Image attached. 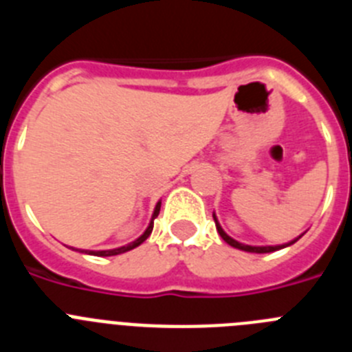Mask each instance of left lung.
Wrapping results in <instances>:
<instances>
[{
  "label": "left lung",
  "mask_w": 352,
  "mask_h": 352,
  "mask_svg": "<svg viewBox=\"0 0 352 352\" xmlns=\"http://www.w3.org/2000/svg\"><path fill=\"white\" fill-rule=\"evenodd\" d=\"M213 219H214V226H217V231H219V234L222 236L223 241H226L227 245H231V247L239 248V250H243V252H254V254H268V252L280 250V248H285V247H289V245L296 243L298 239L301 238V236H298L296 239H292V241H289V243H284V245H275V247H252V245L239 243V241H236V239H232L231 236L227 234V232L223 231L222 227H220V223H219V220H217V217H214V213H213Z\"/></svg>",
  "instance_id": "obj_1"
}]
</instances>
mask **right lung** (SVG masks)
Segmentation results:
<instances>
[{
    "mask_svg": "<svg viewBox=\"0 0 352 352\" xmlns=\"http://www.w3.org/2000/svg\"><path fill=\"white\" fill-rule=\"evenodd\" d=\"M160 201L157 203V206H155V211H153V217H151V222H149L148 229H146L144 232H142L141 236H139L135 241H132V243L125 245V247H120V248H113V250H79L82 252V254H89V256H98V257H109V256H118V254H123V252H129L132 250V248L139 247V245L142 243V241H146L148 239V236L151 234V231H153V220L157 219L158 213H160Z\"/></svg>",
    "mask_w": 352,
    "mask_h": 352,
    "instance_id": "1",
    "label": "right lung"
}]
</instances>
